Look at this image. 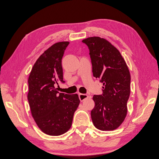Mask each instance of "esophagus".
Returning a JSON list of instances; mask_svg holds the SVG:
<instances>
[{
  "label": "esophagus",
  "instance_id": "esophagus-1",
  "mask_svg": "<svg viewBox=\"0 0 159 159\" xmlns=\"http://www.w3.org/2000/svg\"><path fill=\"white\" fill-rule=\"evenodd\" d=\"M79 99L81 102H83V100H84L85 99L88 98H89V96L87 94H79Z\"/></svg>",
  "mask_w": 159,
  "mask_h": 159
}]
</instances>
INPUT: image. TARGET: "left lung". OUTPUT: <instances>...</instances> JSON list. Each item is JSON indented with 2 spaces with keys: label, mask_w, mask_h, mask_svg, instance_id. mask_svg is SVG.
Segmentation results:
<instances>
[{
  "label": "left lung",
  "mask_w": 159,
  "mask_h": 159,
  "mask_svg": "<svg viewBox=\"0 0 159 159\" xmlns=\"http://www.w3.org/2000/svg\"><path fill=\"white\" fill-rule=\"evenodd\" d=\"M82 42L89 49L93 76L103 84L102 94L93 96L92 120L100 130L116 129L127 115L131 83L129 69L119 51L106 39L91 37Z\"/></svg>",
  "instance_id": "left-lung-1"
}]
</instances>
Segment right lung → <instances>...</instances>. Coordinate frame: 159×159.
I'll list each match as a JSON object with an SVG mask.
<instances>
[{
  "label": "right lung",
  "instance_id": "add662e5",
  "mask_svg": "<svg viewBox=\"0 0 159 159\" xmlns=\"http://www.w3.org/2000/svg\"><path fill=\"white\" fill-rule=\"evenodd\" d=\"M69 42L56 43L45 51L34 65L28 78V100L32 115L45 134L61 135L72 125L80 103L78 95L59 93V83H65L61 60Z\"/></svg>",
  "mask_w": 159,
  "mask_h": 159
}]
</instances>
